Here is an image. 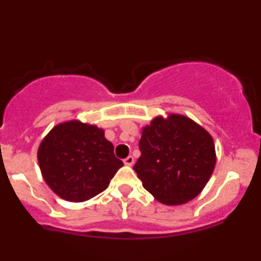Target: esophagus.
Listing matches in <instances>:
<instances>
[{"label": "esophagus", "instance_id": "esophagus-1", "mask_svg": "<svg viewBox=\"0 0 261 261\" xmlns=\"http://www.w3.org/2000/svg\"><path fill=\"white\" fill-rule=\"evenodd\" d=\"M134 162H135V161H134V156H131V155H128L127 158L124 159V164H125V165H128V166L133 165Z\"/></svg>", "mask_w": 261, "mask_h": 261}]
</instances>
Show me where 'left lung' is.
<instances>
[{"instance_id":"1","label":"left lung","mask_w":261,"mask_h":261,"mask_svg":"<svg viewBox=\"0 0 261 261\" xmlns=\"http://www.w3.org/2000/svg\"><path fill=\"white\" fill-rule=\"evenodd\" d=\"M139 144L141 156L134 170L143 187L166 205L196 198L214 171L213 137L185 115L154 118L142 128Z\"/></svg>"}]
</instances>
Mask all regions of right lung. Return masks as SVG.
<instances>
[{
  "mask_svg": "<svg viewBox=\"0 0 261 261\" xmlns=\"http://www.w3.org/2000/svg\"><path fill=\"white\" fill-rule=\"evenodd\" d=\"M37 161L53 192L76 203L103 192L124 165L105 130L79 120L56 125L41 141Z\"/></svg>",
  "mask_w": 261,
  "mask_h": 261,
  "instance_id": "add662e5",
  "label": "right lung"
}]
</instances>
